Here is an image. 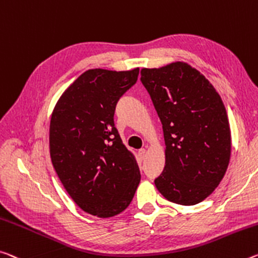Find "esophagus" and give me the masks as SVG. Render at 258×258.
<instances>
[{"label": "esophagus", "mask_w": 258, "mask_h": 258, "mask_svg": "<svg viewBox=\"0 0 258 258\" xmlns=\"http://www.w3.org/2000/svg\"><path fill=\"white\" fill-rule=\"evenodd\" d=\"M138 154H139V156H140V158H141V159H144V158H145V156H146V149H145V148L140 149V150L138 151Z\"/></svg>", "instance_id": "1"}]
</instances>
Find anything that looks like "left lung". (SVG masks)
<instances>
[{
    "instance_id": "obj_1",
    "label": "left lung",
    "mask_w": 258,
    "mask_h": 258,
    "mask_svg": "<svg viewBox=\"0 0 258 258\" xmlns=\"http://www.w3.org/2000/svg\"><path fill=\"white\" fill-rule=\"evenodd\" d=\"M141 83L161 119L165 166L155 185L166 200L194 206L219 185L231 157V131L219 94L183 62L142 69Z\"/></svg>"
}]
</instances>
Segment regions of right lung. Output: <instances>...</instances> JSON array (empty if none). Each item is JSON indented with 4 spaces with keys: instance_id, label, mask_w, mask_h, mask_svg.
I'll list each match as a JSON object with an SVG mask.
<instances>
[{
    "instance_id": "obj_1",
    "label": "right lung",
    "mask_w": 258,
    "mask_h": 258,
    "mask_svg": "<svg viewBox=\"0 0 258 258\" xmlns=\"http://www.w3.org/2000/svg\"><path fill=\"white\" fill-rule=\"evenodd\" d=\"M139 69L84 72L55 105L49 130L52 165L71 199L101 218L130 206L141 175L114 127L118 100L137 83Z\"/></svg>"
}]
</instances>
